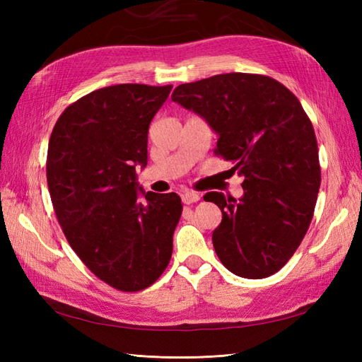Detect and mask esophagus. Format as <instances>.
I'll return each instance as SVG.
<instances>
[{
  "label": "esophagus",
  "instance_id": "34e87169",
  "mask_svg": "<svg viewBox=\"0 0 362 362\" xmlns=\"http://www.w3.org/2000/svg\"><path fill=\"white\" fill-rule=\"evenodd\" d=\"M199 201H201V196L194 193V191H185V193L182 194V202L187 204V205L199 202Z\"/></svg>",
  "mask_w": 362,
  "mask_h": 362
}]
</instances>
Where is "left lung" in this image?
<instances>
[{"instance_id":"1","label":"left lung","mask_w":362,"mask_h":362,"mask_svg":"<svg viewBox=\"0 0 362 362\" xmlns=\"http://www.w3.org/2000/svg\"><path fill=\"white\" fill-rule=\"evenodd\" d=\"M173 101L219 135L214 153L243 175L236 201L206 193L222 211L213 232L221 263L243 279L279 272L311 224L320 163L311 119L291 90L264 74L227 73L182 83Z\"/></svg>"}]
</instances>
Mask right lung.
Here are the masks:
<instances>
[{"label": "right lung", "instance_id": "1", "mask_svg": "<svg viewBox=\"0 0 362 362\" xmlns=\"http://www.w3.org/2000/svg\"><path fill=\"white\" fill-rule=\"evenodd\" d=\"M173 86L119 83L82 96L60 115L46 180L66 241L109 286L136 292L165 272L182 214L175 193L138 194L148 130Z\"/></svg>", "mask_w": 362, "mask_h": 362}]
</instances>
